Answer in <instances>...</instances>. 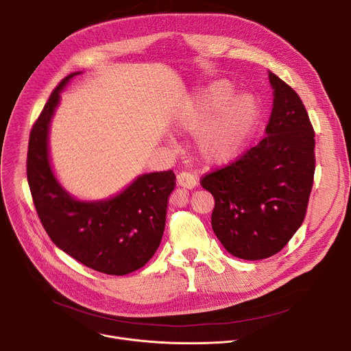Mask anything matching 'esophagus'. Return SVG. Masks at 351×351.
Wrapping results in <instances>:
<instances>
[{
  "instance_id": "34e87169",
  "label": "esophagus",
  "mask_w": 351,
  "mask_h": 351,
  "mask_svg": "<svg viewBox=\"0 0 351 351\" xmlns=\"http://www.w3.org/2000/svg\"><path fill=\"white\" fill-rule=\"evenodd\" d=\"M176 179H178V185L182 188L193 189L197 186V178L191 172H180Z\"/></svg>"
}]
</instances>
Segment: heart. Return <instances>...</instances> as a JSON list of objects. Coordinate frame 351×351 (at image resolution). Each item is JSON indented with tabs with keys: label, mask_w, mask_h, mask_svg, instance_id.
Segmentation results:
<instances>
[{
	"label": "heart",
	"mask_w": 351,
	"mask_h": 351,
	"mask_svg": "<svg viewBox=\"0 0 351 351\" xmlns=\"http://www.w3.org/2000/svg\"><path fill=\"white\" fill-rule=\"evenodd\" d=\"M234 95L228 81H215L202 88L178 115L180 128L195 131V147L206 163H225L241 154L259 119L254 97Z\"/></svg>",
	"instance_id": "heart-1"
}]
</instances>
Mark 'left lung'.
<instances>
[{
  "label": "left lung",
  "instance_id": "8db88e82",
  "mask_svg": "<svg viewBox=\"0 0 351 351\" xmlns=\"http://www.w3.org/2000/svg\"><path fill=\"white\" fill-rule=\"evenodd\" d=\"M266 136L202 179L215 197L212 229L234 257L262 261L302 226L315 176V132L300 97L273 72Z\"/></svg>",
  "mask_w": 351,
  "mask_h": 351
}]
</instances>
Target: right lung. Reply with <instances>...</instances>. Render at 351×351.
I'll return each instance as SVG.
<instances>
[{
	"label": "right lung",
	"instance_id": "obj_1",
	"mask_svg": "<svg viewBox=\"0 0 351 351\" xmlns=\"http://www.w3.org/2000/svg\"><path fill=\"white\" fill-rule=\"evenodd\" d=\"M81 72L53 89L28 143L27 178L34 205L51 241L80 263L114 276L132 273L151 261L165 230L175 173H142L119 193L99 200L72 196L57 179L49 156V126L61 92Z\"/></svg>",
	"mask_w": 351,
	"mask_h": 351
}]
</instances>
